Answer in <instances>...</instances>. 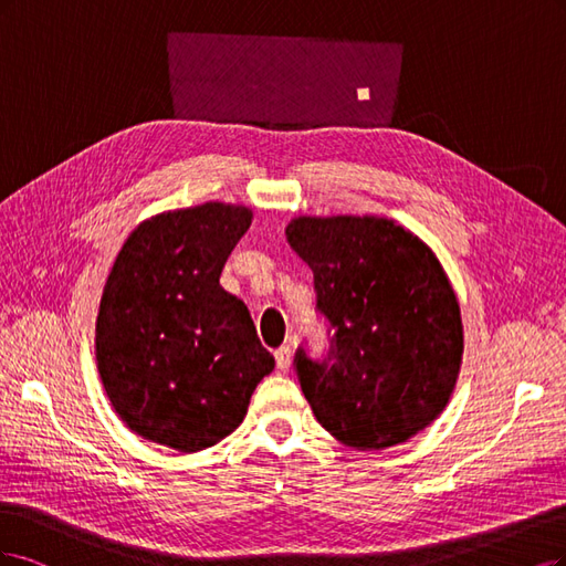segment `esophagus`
<instances>
[{"mask_svg":"<svg viewBox=\"0 0 566 566\" xmlns=\"http://www.w3.org/2000/svg\"><path fill=\"white\" fill-rule=\"evenodd\" d=\"M275 361H277L280 371H289V367H291V348H289V345H282V348L275 350Z\"/></svg>","mask_w":566,"mask_h":566,"instance_id":"1","label":"esophagus"}]
</instances>
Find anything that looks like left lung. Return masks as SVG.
Returning <instances> with one entry per match:
<instances>
[{
  "mask_svg": "<svg viewBox=\"0 0 566 566\" xmlns=\"http://www.w3.org/2000/svg\"><path fill=\"white\" fill-rule=\"evenodd\" d=\"M286 240L315 277L329 353L296 350L301 390L322 428L359 451L407 442L447 407L463 324L434 253L376 216H301Z\"/></svg>",
  "mask_w": 566,
  "mask_h": 566,
  "instance_id": "left-lung-1",
  "label": "left lung"
}]
</instances>
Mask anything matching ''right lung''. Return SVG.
<instances>
[{"label":"right lung","instance_id":"obj_1","mask_svg":"<svg viewBox=\"0 0 566 566\" xmlns=\"http://www.w3.org/2000/svg\"><path fill=\"white\" fill-rule=\"evenodd\" d=\"M247 207L207 202L140 223L107 275L96 359L103 388L136 434L184 453L228 437L275 369L247 305L221 286Z\"/></svg>","mask_w":566,"mask_h":566}]
</instances>
